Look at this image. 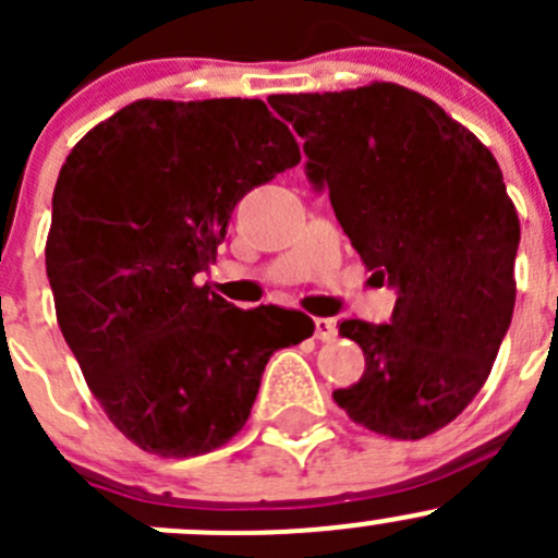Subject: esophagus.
Segmentation results:
<instances>
[{"label": "esophagus", "instance_id": "esophagus-1", "mask_svg": "<svg viewBox=\"0 0 558 558\" xmlns=\"http://www.w3.org/2000/svg\"><path fill=\"white\" fill-rule=\"evenodd\" d=\"M337 337V320L335 318H315V340L331 342Z\"/></svg>", "mask_w": 558, "mask_h": 558}]
</instances>
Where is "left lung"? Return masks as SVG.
I'll return each instance as SVG.
<instances>
[{
    "label": "left lung",
    "mask_w": 558,
    "mask_h": 558,
    "mask_svg": "<svg viewBox=\"0 0 558 558\" xmlns=\"http://www.w3.org/2000/svg\"><path fill=\"white\" fill-rule=\"evenodd\" d=\"M267 102L305 137L307 180L329 191L373 278L397 291L388 324H340L367 367L335 402L378 435L421 440L472 402L510 329L521 227L502 170L440 105L397 83Z\"/></svg>",
    "instance_id": "1"
}]
</instances>
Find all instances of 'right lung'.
Instances as JSON below:
<instances>
[{
    "mask_svg": "<svg viewBox=\"0 0 558 558\" xmlns=\"http://www.w3.org/2000/svg\"><path fill=\"white\" fill-rule=\"evenodd\" d=\"M300 159L262 99H140L66 156L45 245L56 318L143 451L185 459L232 440L269 356L313 335L305 313L240 311L194 283L234 205Z\"/></svg>",
    "mask_w": 558,
    "mask_h": 558,
    "instance_id": "add662e5",
    "label": "right lung"
}]
</instances>
